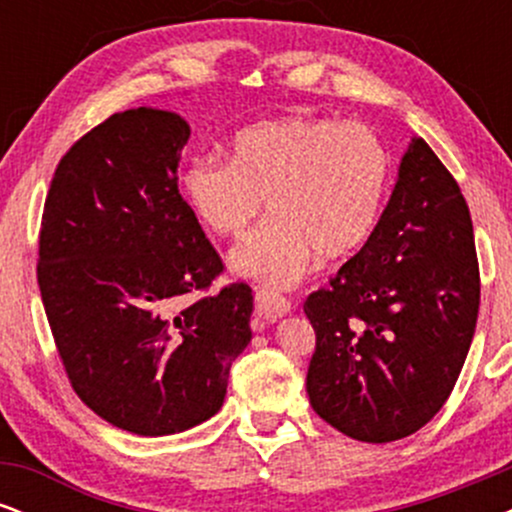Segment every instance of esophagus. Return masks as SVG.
<instances>
[{"mask_svg": "<svg viewBox=\"0 0 512 512\" xmlns=\"http://www.w3.org/2000/svg\"><path fill=\"white\" fill-rule=\"evenodd\" d=\"M255 301H257V315L267 322H276L279 317L291 313V303L286 301L284 296H279V293L262 289L255 293Z\"/></svg>", "mask_w": 512, "mask_h": 512, "instance_id": "34e87169", "label": "esophagus"}]
</instances>
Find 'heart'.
<instances>
[{
	"instance_id": "heart-1",
	"label": "heart",
	"mask_w": 512,
	"mask_h": 512,
	"mask_svg": "<svg viewBox=\"0 0 512 512\" xmlns=\"http://www.w3.org/2000/svg\"><path fill=\"white\" fill-rule=\"evenodd\" d=\"M392 178L383 139L356 122L276 117L240 129L228 163L197 158L182 173V195L219 238H238L231 272L272 289H291L313 257L337 260L373 236Z\"/></svg>"
}]
</instances>
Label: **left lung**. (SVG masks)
Instances as JSON below:
<instances>
[{
    "instance_id": "8db88e82",
    "label": "left lung",
    "mask_w": 512,
    "mask_h": 512,
    "mask_svg": "<svg viewBox=\"0 0 512 512\" xmlns=\"http://www.w3.org/2000/svg\"><path fill=\"white\" fill-rule=\"evenodd\" d=\"M303 310L317 339L305 387L327 424L390 443L438 414L477 327L479 264L467 202L424 139L373 236Z\"/></svg>"
}]
</instances>
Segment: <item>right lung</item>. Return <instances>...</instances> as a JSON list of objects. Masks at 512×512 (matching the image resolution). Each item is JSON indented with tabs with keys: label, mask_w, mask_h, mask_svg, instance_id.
<instances>
[{
	"label": "right lung",
	"mask_w": 512,
	"mask_h": 512,
	"mask_svg": "<svg viewBox=\"0 0 512 512\" xmlns=\"http://www.w3.org/2000/svg\"><path fill=\"white\" fill-rule=\"evenodd\" d=\"M187 139L168 110L110 115L64 154L40 228V296L74 392L137 436L211 419L252 339L250 286L185 305L223 269L178 192Z\"/></svg>",
	"instance_id": "right-lung-1"
}]
</instances>
